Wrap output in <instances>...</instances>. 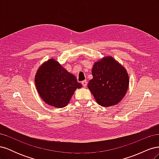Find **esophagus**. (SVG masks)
<instances>
[{
  "mask_svg": "<svg viewBox=\"0 0 159 159\" xmlns=\"http://www.w3.org/2000/svg\"><path fill=\"white\" fill-rule=\"evenodd\" d=\"M87 84H88V81L86 80H84V81H81V84H82L84 87H85V86L87 85Z\"/></svg>",
  "mask_w": 159,
  "mask_h": 159,
  "instance_id": "1",
  "label": "esophagus"
}]
</instances>
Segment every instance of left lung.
I'll return each mask as SVG.
<instances>
[{
	"mask_svg": "<svg viewBox=\"0 0 159 159\" xmlns=\"http://www.w3.org/2000/svg\"><path fill=\"white\" fill-rule=\"evenodd\" d=\"M93 79L88 87L97 103L103 107L117 104L126 94L129 75L126 70L112 57H105L94 64Z\"/></svg>",
	"mask_w": 159,
	"mask_h": 159,
	"instance_id": "obj_1",
	"label": "left lung"
}]
</instances>
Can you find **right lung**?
Returning <instances> with one entry per match:
<instances>
[{
	"label": "right lung",
	"mask_w": 159,
	"mask_h": 159,
	"mask_svg": "<svg viewBox=\"0 0 159 159\" xmlns=\"http://www.w3.org/2000/svg\"><path fill=\"white\" fill-rule=\"evenodd\" d=\"M35 84L42 99L49 105L58 108L66 106L75 89L82 87L75 76L53 59L38 69Z\"/></svg>",
	"instance_id": "right-lung-1"
}]
</instances>
